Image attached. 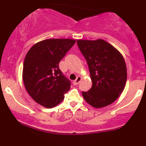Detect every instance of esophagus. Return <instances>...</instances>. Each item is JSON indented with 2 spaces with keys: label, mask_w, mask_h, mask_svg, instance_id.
Returning a JSON list of instances; mask_svg holds the SVG:
<instances>
[{
  "label": "esophagus",
  "mask_w": 146,
  "mask_h": 146,
  "mask_svg": "<svg viewBox=\"0 0 146 146\" xmlns=\"http://www.w3.org/2000/svg\"><path fill=\"white\" fill-rule=\"evenodd\" d=\"M81 79H82V78L80 76H78V78H77L76 79H75V80H74V81H73V84L74 85H77V84H79V82H80V80H81Z\"/></svg>",
  "instance_id": "obj_1"
}]
</instances>
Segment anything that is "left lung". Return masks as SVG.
I'll return each mask as SVG.
<instances>
[{
    "instance_id": "obj_1",
    "label": "left lung",
    "mask_w": 146,
    "mask_h": 146,
    "mask_svg": "<svg viewBox=\"0 0 146 146\" xmlns=\"http://www.w3.org/2000/svg\"><path fill=\"white\" fill-rule=\"evenodd\" d=\"M77 44L86 60L92 80L91 88L82 92L87 103L95 108L111 104L124 89L127 69L122 55L102 39L78 40Z\"/></svg>"
}]
</instances>
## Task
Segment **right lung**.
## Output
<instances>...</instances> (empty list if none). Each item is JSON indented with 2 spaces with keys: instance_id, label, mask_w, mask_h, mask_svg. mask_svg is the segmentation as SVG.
Wrapping results in <instances>:
<instances>
[{
  "instance_id": "add662e5",
  "label": "right lung",
  "mask_w": 146,
  "mask_h": 146,
  "mask_svg": "<svg viewBox=\"0 0 146 146\" xmlns=\"http://www.w3.org/2000/svg\"><path fill=\"white\" fill-rule=\"evenodd\" d=\"M72 39H46L29 50L23 64V79L31 98L45 108L63 101L71 82L59 68V62L75 43Z\"/></svg>"
}]
</instances>
